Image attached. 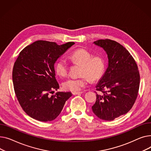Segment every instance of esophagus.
Wrapping results in <instances>:
<instances>
[{
  "label": "esophagus",
  "mask_w": 151,
  "mask_h": 151,
  "mask_svg": "<svg viewBox=\"0 0 151 151\" xmlns=\"http://www.w3.org/2000/svg\"><path fill=\"white\" fill-rule=\"evenodd\" d=\"M82 93H83L82 91H77V92H73V94L74 95L80 94H82Z\"/></svg>",
  "instance_id": "34e87169"
}]
</instances>
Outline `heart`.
Wrapping results in <instances>:
<instances>
[{
    "mask_svg": "<svg viewBox=\"0 0 151 151\" xmlns=\"http://www.w3.org/2000/svg\"><path fill=\"white\" fill-rule=\"evenodd\" d=\"M69 58L75 63L82 65L80 78L70 77L63 82L65 90L77 92L81 90L88 85L90 78L93 81L99 80L102 76L105 69V61L99 55L92 56L91 53L85 49H79L73 52ZM68 65L66 61L61 58L55 65V73L60 76L68 74Z\"/></svg>",
    "mask_w": 151,
    "mask_h": 151,
    "instance_id": "obj_1",
    "label": "heart"
}]
</instances>
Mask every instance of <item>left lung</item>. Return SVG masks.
I'll list each match as a JSON object with an SVG mask.
<instances>
[{"label": "left lung", "mask_w": 151, "mask_h": 151, "mask_svg": "<svg viewBox=\"0 0 151 151\" xmlns=\"http://www.w3.org/2000/svg\"><path fill=\"white\" fill-rule=\"evenodd\" d=\"M102 48L108 66L96 86V101L92 106L99 118L112 121L126 114L134 105L139 86L138 66L129 51L116 41L106 39L93 42Z\"/></svg>", "instance_id": "1"}]
</instances>
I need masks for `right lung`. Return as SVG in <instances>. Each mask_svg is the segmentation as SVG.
<instances>
[{
    "mask_svg": "<svg viewBox=\"0 0 151 151\" xmlns=\"http://www.w3.org/2000/svg\"><path fill=\"white\" fill-rule=\"evenodd\" d=\"M75 43L62 45L39 40L25 47L15 61L13 69L14 90L21 107L31 118L47 122L60 114L70 92H57L54 65L64 53Z\"/></svg>",
    "mask_w": 151,
    "mask_h": 151,
    "instance_id": "right-lung-1",
    "label": "right lung"
}]
</instances>
